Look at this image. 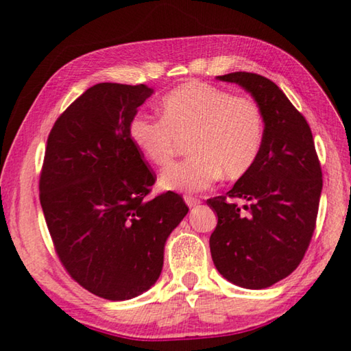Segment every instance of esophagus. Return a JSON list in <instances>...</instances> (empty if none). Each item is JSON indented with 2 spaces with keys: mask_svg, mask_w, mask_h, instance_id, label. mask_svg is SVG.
<instances>
[{
  "mask_svg": "<svg viewBox=\"0 0 351 351\" xmlns=\"http://www.w3.org/2000/svg\"><path fill=\"white\" fill-rule=\"evenodd\" d=\"M184 201H186V204L189 207H195V206H198L201 203V201L198 198H195V197H184Z\"/></svg>",
  "mask_w": 351,
  "mask_h": 351,
  "instance_id": "34e87169",
  "label": "esophagus"
}]
</instances>
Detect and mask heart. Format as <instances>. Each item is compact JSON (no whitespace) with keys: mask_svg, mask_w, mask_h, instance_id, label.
<instances>
[{"mask_svg":"<svg viewBox=\"0 0 351 351\" xmlns=\"http://www.w3.org/2000/svg\"><path fill=\"white\" fill-rule=\"evenodd\" d=\"M161 114L162 119L134 114L128 134L142 156L159 167L171 161L180 138L192 136V156L159 176L165 190L199 192L221 173L228 180L241 178L252 169L263 145V116L257 104L203 82L171 90L161 100Z\"/></svg>","mask_w":351,"mask_h":351,"instance_id":"1","label":"heart"}]
</instances>
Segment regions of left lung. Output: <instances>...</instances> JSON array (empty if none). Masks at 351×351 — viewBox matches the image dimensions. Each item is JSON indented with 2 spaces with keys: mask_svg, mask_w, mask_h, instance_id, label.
I'll return each mask as SVG.
<instances>
[{
  "mask_svg": "<svg viewBox=\"0 0 351 351\" xmlns=\"http://www.w3.org/2000/svg\"><path fill=\"white\" fill-rule=\"evenodd\" d=\"M217 79L251 94L265 134L252 169L226 197L207 199L218 217L210 254L226 280L263 289L288 277L304 258L316 228L322 170L310 125L274 82L252 73ZM234 197L248 201L243 211Z\"/></svg>",
  "mask_w": 351,
  "mask_h": 351,
  "instance_id": "obj_1",
  "label": "left lung"
}]
</instances>
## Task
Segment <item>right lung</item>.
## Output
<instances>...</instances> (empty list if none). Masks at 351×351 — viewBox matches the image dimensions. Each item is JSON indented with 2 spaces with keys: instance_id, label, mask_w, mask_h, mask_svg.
<instances>
[{
  "instance_id": "right-lung-1",
  "label": "right lung",
  "mask_w": 351,
  "mask_h": 351,
  "mask_svg": "<svg viewBox=\"0 0 351 351\" xmlns=\"http://www.w3.org/2000/svg\"><path fill=\"white\" fill-rule=\"evenodd\" d=\"M147 85L97 83L52 127L40 203L58 258L83 288L128 300L161 276L164 247L189 207L178 193L147 198L154 176L128 134Z\"/></svg>"
}]
</instances>
